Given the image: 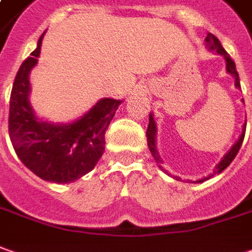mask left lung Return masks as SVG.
<instances>
[{
	"label": "left lung",
	"instance_id": "obj_1",
	"mask_svg": "<svg viewBox=\"0 0 252 252\" xmlns=\"http://www.w3.org/2000/svg\"><path fill=\"white\" fill-rule=\"evenodd\" d=\"M205 42H207V47L210 48L211 51H217V54L222 55V56L225 58V61H226V71L227 73H230V74L234 77V87H236V88H240V80H239V73H237V70H236V64H234V62L232 61V58L229 56V54H227L226 51L223 49V47L220 45V40H218L214 34L208 32V34H207V37H205ZM243 102H244V100H243ZM156 132H157L156 121L155 119H153V114H150V116H149L148 131H146V136H148V146L149 149H150V153H152V156L155 157L156 162L158 164V162H161V157H160V155H158V152H157V146H156ZM244 135H246V124L243 126V131H241V135H240V138H239V140L234 143L233 146H232V149L227 152L226 155L223 156V158L220 160V164L215 167L214 174H220L223 169L229 167V164H230V162L233 161V158L236 157V155H237V152L240 150L241 143H243V139H244ZM160 168H161V167H160ZM162 171H164V169H162ZM164 172H165V174H168L167 171H164ZM214 174L205 176V178H203V179L194 181V182L201 184V182H204V181H207V179H210L211 176H214ZM174 179H176V181H181L178 176H174Z\"/></svg>",
	"mask_w": 252,
	"mask_h": 252
}]
</instances>
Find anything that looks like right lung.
Listing matches in <instances>:
<instances>
[{"label": "right lung", "mask_w": 252, "mask_h": 252, "mask_svg": "<svg viewBox=\"0 0 252 252\" xmlns=\"http://www.w3.org/2000/svg\"><path fill=\"white\" fill-rule=\"evenodd\" d=\"M42 37L19 68L9 100V138L20 161L41 179L70 184L94 169L104 150V133L121 100L103 97L70 124L41 121L34 114L29 74L37 64Z\"/></svg>", "instance_id": "1"}]
</instances>
